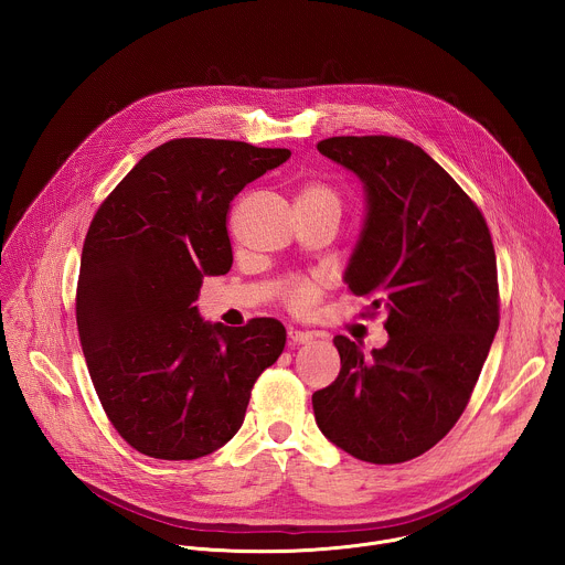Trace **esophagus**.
I'll return each instance as SVG.
<instances>
[{
  "label": "esophagus",
  "instance_id": "obj_1",
  "mask_svg": "<svg viewBox=\"0 0 565 565\" xmlns=\"http://www.w3.org/2000/svg\"><path fill=\"white\" fill-rule=\"evenodd\" d=\"M288 340H290L292 344H308V342H312V333H310V331L290 329V331H288Z\"/></svg>",
  "mask_w": 565,
  "mask_h": 565
}]
</instances>
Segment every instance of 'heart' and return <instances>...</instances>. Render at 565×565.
<instances>
[{"instance_id": "obj_1", "label": "heart", "mask_w": 565, "mask_h": 565, "mask_svg": "<svg viewBox=\"0 0 565 565\" xmlns=\"http://www.w3.org/2000/svg\"><path fill=\"white\" fill-rule=\"evenodd\" d=\"M297 203H315V205H331L340 212L342 207V201H340V194L327 185V183H310L306 185L299 196H297ZM288 303L297 310H306L315 297H317V284L310 281V279H295L290 286H288Z\"/></svg>"}]
</instances>
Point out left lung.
I'll return each mask as SVG.
<instances>
[{"instance_id":"left-lung-1","label":"left lung","mask_w":565,"mask_h":565,"mask_svg":"<svg viewBox=\"0 0 565 565\" xmlns=\"http://www.w3.org/2000/svg\"><path fill=\"white\" fill-rule=\"evenodd\" d=\"M319 153L364 185V221L344 281L386 310L388 342L371 355L344 335L338 380L312 393L335 447L375 462L412 460L465 412L499 331L492 236L436 160L393 136H335Z\"/></svg>"}]
</instances>
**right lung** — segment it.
Masks as SVG:
<instances>
[{
	"label": "right lung",
	"instance_id": "1",
	"mask_svg": "<svg viewBox=\"0 0 565 565\" xmlns=\"http://www.w3.org/2000/svg\"><path fill=\"white\" fill-rule=\"evenodd\" d=\"M290 149L179 138L151 149L96 212L79 259L75 319L116 431L140 454L194 460L223 447L286 347L281 321L230 329L194 306L225 275L230 201Z\"/></svg>",
	"mask_w": 565,
	"mask_h": 565
}]
</instances>
